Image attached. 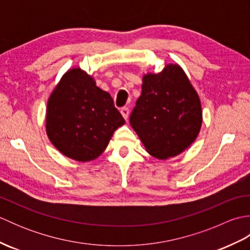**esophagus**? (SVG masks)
I'll use <instances>...</instances> for the list:
<instances>
[{"mask_svg": "<svg viewBox=\"0 0 250 250\" xmlns=\"http://www.w3.org/2000/svg\"><path fill=\"white\" fill-rule=\"evenodd\" d=\"M120 113H121L122 117H124L125 119H126L129 117V108L128 107H122L120 109Z\"/></svg>", "mask_w": 250, "mask_h": 250, "instance_id": "esophagus-1", "label": "esophagus"}]
</instances>
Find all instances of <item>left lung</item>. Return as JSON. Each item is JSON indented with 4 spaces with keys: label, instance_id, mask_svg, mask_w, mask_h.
Listing matches in <instances>:
<instances>
[{
    "label": "left lung",
    "instance_id": "8db88e82",
    "mask_svg": "<svg viewBox=\"0 0 250 250\" xmlns=\"http://www.w3.org/2000/svg\"><path fill=\"white\" fill-rule=\"evenodd\" d=\"M146 150L158 159L175 157L198 136L202 108L198 93L177 64L143 77L142 94L130 115Z\"/></svg>",
    "mask_w": 250,
    "mask_h": 250
}]
</instances>
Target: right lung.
Listing matches in <instances>:
<instances>
[{"label":"right lung","mask_w":250,"mask_h":250,"mask_svg":"<svg viewBox=\"0 0 250 250\" xmlns=\"http://www.w3.org/2000/svg\"><path fill=\"white\" fill-rule=\"evenodd\" d=\"M125 122L110 94L81 68L63 75L47 104V135L58 150L76 161L98 158Z\"/></svg>","instance_id":"add662e5"}]
</instances>
